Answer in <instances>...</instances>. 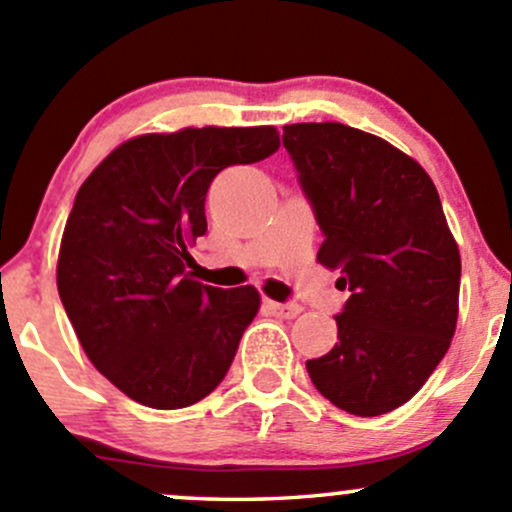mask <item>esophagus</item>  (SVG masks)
Instances as JSON below:
<instances>
[{
  "instance_id": "1",
  "label": "esophagus",
  "mask_w": 512,
  "mask_h": 512,
  "mask_svg": "<svg viewBox=\"0 0 512 512\" xmlns=\"http://www.w3.org/2000/svg\"><path fill=\"white\" fill-rule=\"evenodd\" d=\"M265 303L269 311L279 318H296L301 313V306H296V303H277V301H265Z\"/></svg>"
}]
</instances>
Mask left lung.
Returning <instances> with one entry per match:
<instances>
[{
  "mask_svg": "<svg viewBox=\"0 0 512 512\" xmlns=\"http://www.w3.org/2000/svg\"><path fill=\"white\" fill-rule=\"evenodd\" d=\"M284 148L323 233L318 262L350 299L338 342L308 359L313 386L362 418L411 401L457 328L462 260L428 172L345 123H291Z\"/></svg>",
  "mask_w": 512,
  "mask_h": 512,
  "instance_id": "left-lung-1",
  "label": "left lung"
}]
</instances>
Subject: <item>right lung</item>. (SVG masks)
Instances as JSON below:
<instances>
[{
  "mask_svg": "<svg viewBox=\"0 0 512 512\" xmlns=\"http://www.w3.org/2000/svg\"><path fill=\"white\" fill-rule=\"evenodd\" d=\"M277 150L272 126L148 133L84 179L60 243V301L94 367L133 401L187 408L228 374L260 294L194 282L187 247L206 233L213 177Z\"/></svg>",
  "mask_w": 512,
  "mask_h": 512,
  "instance_id": "1",
  "label": "right lung"
}]
</instances>
